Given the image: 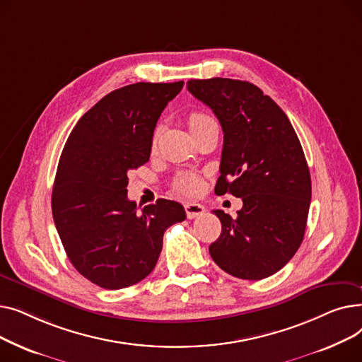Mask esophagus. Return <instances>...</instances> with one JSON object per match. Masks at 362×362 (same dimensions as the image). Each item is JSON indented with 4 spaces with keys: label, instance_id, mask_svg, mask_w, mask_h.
<instances>
[{
    "label": "esophagus",
    "instance_id": "34e87169",
    "mask_svg": "<svg viewBox=\"0 0 362 362\" xmlns=\"http://www.w3.org/2000/svg\"><path fill=\"white\" fill-rule=\"evenodd\" d=\"M185 211L187 218H195L198 216H202L205 213V206L201 204H186Z\"/></svg>",
    "mask_w": 362,
    "mask_h": 362
}]
</instances>
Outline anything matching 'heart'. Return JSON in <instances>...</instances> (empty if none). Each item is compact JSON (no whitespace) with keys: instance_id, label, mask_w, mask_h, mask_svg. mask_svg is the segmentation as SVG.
Returning <instances> with one entry per match:
<instances>
[{"instance_id":"obj_1","label":"heart","mask_w":362,"mask_h":362,"mask_svg":"<svg viewBox=\"0 0 362 362\" xmlns=\"http://www.w3.org/2000/svg\"><path fill=\"white\" fill-rule=\"evenodd\" d=\"M208 122H213V119L210 116H206V114L198 112V111L192 112L187 119V124L191 130ZM201 189H202V180L198 175H194V173H183L177 176L173 182V191L182 197H194L201 192Z\"/></svg>"}]
</instances>
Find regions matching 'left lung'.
Here are the masks:
<instances>
[{
    "label": "left lung",
    "instance_id": "8db88e82",
    "mask_svg": "<svg viewBox=\"0 0 362 362\" xmlns=\"http://www.w3.org/2000/svg\"><path fill=\"white\" fill-rule=\"evenodd\" d=\"M187 90L217 116L224 142L216 194L242 198L232 218L221 210V235L210 255L238 279L261 280L296 254L311 202L310 168L284 111L262 90L226 78L187 81Z\"/></svg>",
    "mask_w": 362,
    "mask_h": 362
}]
</instances>
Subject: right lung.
I'll return each instance as SVG.
<instances>
[{
    "mask_svg": "<svg viewBox=\"0 0 362 362\" xmlns=\"http://www.w3.org/2000/svg\"><path fill=\"white\" fill-rule=\"evenodd\" d=\"M173 83L123 86L76 123L57 167L52 217L64 251L85 279L116 291L145 279L158 261L167 227L186 218L168 199L144 206L127 199V171L151 156L163 110L182 90Z\"/></svg>",
    "mask_w": 362,
    "mask_h": 362,
    "instance_id": "obj_1",
    "label": "right lung"
}]
</instances>
